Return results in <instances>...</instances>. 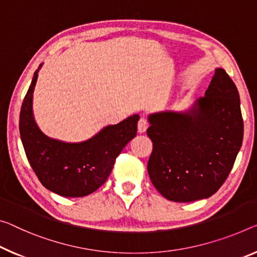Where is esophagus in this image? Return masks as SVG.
<instances>
[{"label": "esophagus", "instance_id": "esophagus-1", "mask_svg": "<svg viewBox=\"0 0 257 257\" xmlns=\"http://www.w3.org/2000/svg\"><path fill=\"white\" fill-rule=\"evenodd\" d=\"M148 128V121L146 118H140L139 123H138V132L145 133L146 130Z\"/></svg>", "mask_w": 257, "mask_h": 257}]
</instances>
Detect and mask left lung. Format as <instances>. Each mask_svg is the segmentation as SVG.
Returning a JSON list of instances; mask_svg holds the SVG:
<instances>
[{"label": "left lung", "mask_w": 257, "mask_h": 257, "mask_svg": "<svg viewBox=\"0 0 257 257\" xmlns=\"http://www.w3.org/2000/svg\"><path fill=\"white\" fill-rule=\"evenodd\" d=\"M153 141L148 173L165 199L191 202L218 191L243 139L240 98L224 69H216L204 96L186 111L148 116Z\"/></svg>", "instance_id": "1"}]
</instances>
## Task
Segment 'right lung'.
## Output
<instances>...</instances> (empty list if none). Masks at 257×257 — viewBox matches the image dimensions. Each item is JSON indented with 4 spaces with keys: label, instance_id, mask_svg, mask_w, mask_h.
<instances>
[{
    "label": "right lung",
    "instance_id": "right-lung-1",
    "mask_svg": "<svg viewBox=\"0 0 257 257\" xmlns=\"http://www.w3.org/2000/svg\"><path fill=\"white\" fill-rule=\"evenodd\" d=\"M41 68L42 64L34 72L19 115V132L27 160L47 189L66 197L86 196L105 183L117 156L137 136L140 117L133 115L116 125L105 126L86 141L51 139L35 123L32 109Z\"/></svg>",
    "mask_w": 257,
    "mask_h": 257
}]
</instances>
